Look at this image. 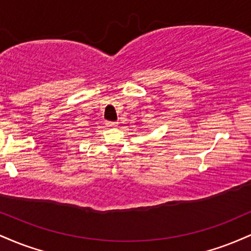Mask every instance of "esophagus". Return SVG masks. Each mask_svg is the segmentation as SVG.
I'll use <instances>...</instances> for the list:
<instances>
[{
    "mask_svg": "<svg viewBox=\"0 0 251 251\" xmlns=\"http://www.w3.org/2000/svg\"><path fill=\"white\" fill-rule=\"evenodd\" d=\"M117 125V122H106V126H107V127H116Z\"/></svg>",
    "mask_w": 251,
    "mask_h": 251,
    "instance_id": "1",
    "label": "esophagus"
}]
</instances>
